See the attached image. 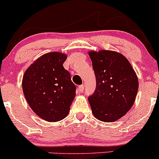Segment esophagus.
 Returning <instances> with one entry per match:
<instances>
[{
  "label": "esophagus",
  "instance_id": "34e87169",
  "mask_svg": "<svg viewBox=\"0 0 159 159\" xmlns=\"http://www.w3.org/2000/svg\"><path fill=\"white\" fill-rule=\"evenodd\" d=\"M84 90V85L78 86V90H79L80 93H83Z\"/></svg>",
  "mask_w": 159,
  "mask_h": 159
}]
</instances>
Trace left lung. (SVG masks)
Here are the masks:
<instances>
[{
  "mask_svg": "<svg viewBox=\"0 0 159 159\" xmlns=\"http://www.w3.org/2000/svg\"><path fill=\"white\" fill-rule=\"evenodd\" d=\"M96 80L93 94L89 96L92 112L96 119L114 122L123 116L134 102L138 79L129 61L114 51H91Z\"/></svg>",
  "mask_w": 159,
  "mask_h": 159,
  "instance_id": "1",
  "label": "left lung"
}]
</instances>
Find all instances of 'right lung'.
I'll return each mask as SVG.
<instances>
[{
    "label": "right lung",
    "instance_id": "obj_1",
    "mask_svg": "<svg viewBox=\"0 0 159 159\" xmlns=\"http://www.w3.org/2000/svg\"><path fill=\"white\" fill-rule=\"evenodd\" d=\"M66 58L61 52L47 53L34 61L23 75V93L29 106L46 121L65 118L75 96V85L63 66Z\"/></svg>",
    "mask_w": 159,
    "mask_h": 159
}]
</instances>
